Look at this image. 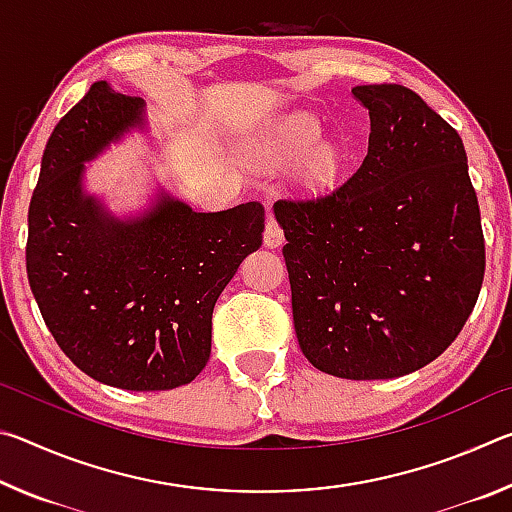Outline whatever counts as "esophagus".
I'll return each mask as SVG.
<instances>
[{"label": "esophagus", "instance_id": "esophagus-1", "mask_svg": "<svg viewBox=\"0 0 512 512\" xmlns=\"http://www.w3.org/2000/svg\"><path fill=\"white\" fill-rule=\"evenodd\" d=\"M264 244L268 248H277L284 244V230L280 228V223H277L275 216L271 214L266 219V230H264Z\"/></svg>", "mask_w": 512, "mask_h": 512}]
</instances>
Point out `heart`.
Masks as SVG:
<instances>
[{
    "label": "heart",
    "instance_id": "obj_1",
    "mask_svg": "<svg viewBox=\"0 0 512 512\" xmlns=\"http://www.w3.org/2000/svg\"><path fill=\"white\" fill-rule=\"evenodd\" d=\"M320 128L307 117H289L273 128L266 140V158L277 167L300 164V183L309 189H323L339 176L341 155L332 144H318Z\"/></svg>",
    "mask_w": 512,
    "mask_h": 512
}]
</instances>
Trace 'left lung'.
<instances>
[{"label": "left lung", "instance_id": "1", "mask_svg": "<svg viewBox=\"0 0 512 512\" xmlns=\"http://www.w3.org/2000/svg\"><path fill=\"white\" fill-rule=\"evenodd\" d=\"M352 92L370 112L359 169L329 194L273 210L302 354L334 377L391 379L461 334L485 241L461 135L404 85Z\"/></svg>", "mask_w": 512, "mask_h": 512}]
</instances>
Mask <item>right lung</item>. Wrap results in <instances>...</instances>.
<instances>
[{
  "label": "right lung",
  "instance_id": "obj_1",
  "mask_svg": "<svg viewBox=\"0 0 512 512\" xmlns=\"http://www.w3.org/2000/svg\"><path fill=\"white\" fill-rule=\"evenodd\" d=\"M142 110L97 81L58 121L29 205L27 275L76 368L124 391H167L210 359L214 305L262 246L264 205L205 214L162 196L137 221L108 216L81 192L83 162L142 124Z\"/></svg>",
  "mask_w": 512,
  "mask_h": 512
}]
</instances>
